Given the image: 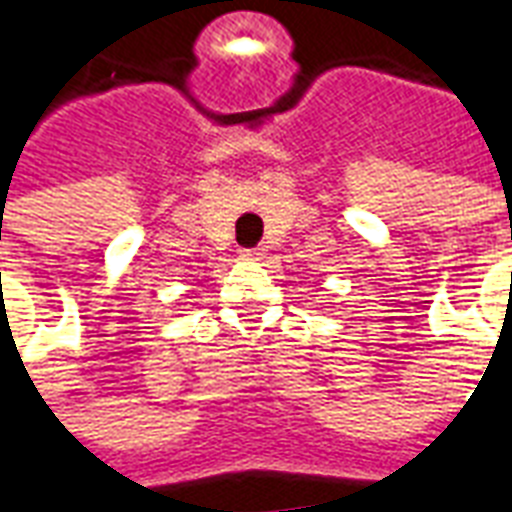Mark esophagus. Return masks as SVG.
Segmentation results:
<instances>
[{"mask_svg":"<svg viewBox=\"0 0 512 512\" xmlns=\"http://www.w3.org/2000/svg\"><path fill=\"white\" fill-rule=\"evenodd\" d=\"M266 255V249L263 246H257V249H241V260H246V263H252V260H260V257Z\"/></svg>","mask_w":512,"mask_h":512,"instance_id":"1","label":"esophagus"}]
</instances>
